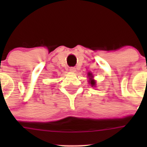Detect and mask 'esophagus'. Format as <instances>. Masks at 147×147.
<instances>
[{
	"instance_id": "1",
	"label": "esophagus",
	"mask_w": 147,
	"mask_h": 147,
	"mask_svg": "<svg viewBox=\"0 0 147 147\" xmlns=\"http://www.w3.org/2000/svg\"><path fill=\"white\" fill-rule=\"evenodd\" d=\"M69 71H71V72H72V73H74V72H76V68H75L74 67H70V69H69Z\"/></svg>"
}]
</instances>
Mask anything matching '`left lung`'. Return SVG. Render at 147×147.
<instances>
[{"instance_id":"left-lung-1","label":"left lung","mask_w":147,"mask_h":147,"mask_svg":"<svg viewBox=\"0 0 147 147\" xmlns=\"http://www.w3.org/2000/svg\"><path fill=\"white\" fill-rule=\"evenodd\" d=\"M88 76H90V77H93V76H92L91 74H90V73L88 74ZM90 85H91L92 86H94V85H96V82H95V80H93V79H91V78H90Z\"/></svg>"}]
</instances>
